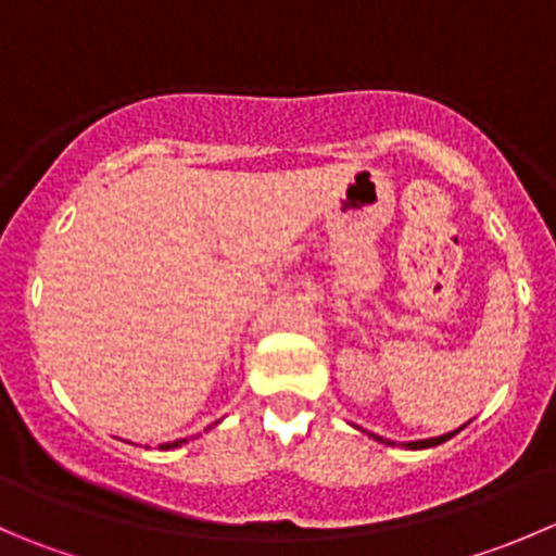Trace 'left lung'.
Instances as JSON below:
<instances>
[{"mask_svg":"<svg viewBox=\"0 0 556 556\" xmlns=\"http://www.w3.org/2000/svg\"><path fill=\"white\" fill-rule=\"evenodd\" d=\"M467 427V424H465ZM465 427H459V429H454V432H448V434H440V438H429V440H413V443H402L404 448H409V451H421V448H434V445H440V443H445V440H451L454 438V434H459L462 429ZM371 438L375 440H380V443H388V440H382V438H377V434H371ZM388 445H393V443H388Z\"/></svg>","mask_w":556,"mask_h":556,"instance_id":"1","label":"left lung"}]
</instances>
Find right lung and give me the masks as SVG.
Listing matches in <instances>:
<instances>
[{
    "label": "right lung",
    "instance_id": "1",
    "mask_svg": "<svg viewBox=\"0 0 556 556\" xmlns=\"http://www.w3.org/2000/svg\"><path fill=\"white\" fill-rule=\"evenodd\" d=\"M185 443H187V438L185 440H174V443H165V445H160V448L170 451V448H179V445H185Z\"/></svg>",
    "mask_w": 556,
    "mask_h": 556
}]
</instances>
